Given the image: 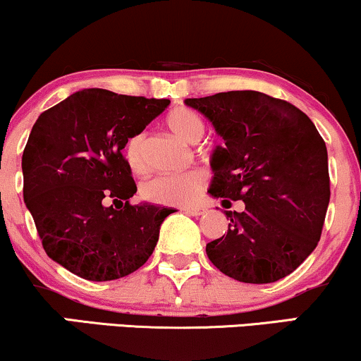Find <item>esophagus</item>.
Returning a JSON list of instances; mask_svg holds the SVG:
<instances>
[{"instance_id": "1", "label": "esophagus", "mask_w": 361, "mask_h": 361, "mask_svg": "<svg viewBox=\"0 0 361 361\" xmlns=\"http://www.w3.org/2000/svg\"><path fill=\"white\" fill-rule=\"evenodd\" d=\"M183 212L186 214H190V216H200V214L204 213V209L200 207H191V208H183Z\"/></svg>"}]
</instances>
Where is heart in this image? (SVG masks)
I'll return each instance as SVG.
<instances>
[{"label":"heart","mask_w":361,"mask_h":361,"mask_svg":"<svg viewBox=\"0 0 361 361\" xmlns=\"http://www.w3.org/2000/svg\"><path fill=\"white\" fill-rule=\"evenodd\" d=\"M168 130L186 143H198L203 138L207 125L203 118L195 109L186 106H178L171 109L165 118ZM126 159L130 170L141 175L148 170L147 158V136L143 133L135 135L128 141ZM204 185L207 175L200 170H193L181 175H163L148 180L141 186V195L149 203L157 204H190L198 198Z\"/></svg>","instance_id":"heart-1"}]
</instances>
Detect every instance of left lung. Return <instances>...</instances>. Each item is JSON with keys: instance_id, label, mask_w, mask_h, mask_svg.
Returning a JSON list of instances; mask_svg holds the SVG:
<instances>
[{"instance_id": "1", "label": "left lung", "mask_w": 361, "mask_h": 361, "mask_svg": "<svg viewBox=\"0 0 361 361\" xmlns=\"http://www.w3.org/2000/svg\"><path fill=\"white\" fill-rule=\"evenodd\" d=\"M213 123L225 147L214 149L208 193L223 204L226 235L207 255L226 276L273 283L302 264L320 241L330 203L326 145L302 109L259 91L185 99Z\"/></svg>"}]
</instances>
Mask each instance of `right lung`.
<instances>
[{
	"instance_id": "obj_1",
	"label": "right lung",
	"mask_w": 361,
	"mask_h": 361,
	"mask_svg": "<svg viewBox=\"0 0 361 361\" xmlns=\"http://www.w3.org/2000/svg\"><path fill=\"white\" fill-rule=\"evenodd\" d=\"M170 99L76 91L38 116L23 152V198L47 255L90 281L118 280L152 257L175 209L131 204L123 157Z\"/></svg>"
}]
</instances>
